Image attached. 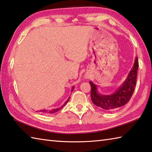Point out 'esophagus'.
<instances>
[{
	"mask_svg": "<svg viewBox=\"0 0 152 152\" xmlns=\"http://www.w3.org/2000/svg\"><path fill=\"white\" fill-rule=\"evenodd\" d=\"M85 77H86V78H87V79H88V78H89V76H88V75H85Z\"/></svg>",
	"mask_w": 152,
	"mask_h": 152,
	"instance_id": "esophagus-1",
	"label": "esophagus"
}]
</instances>
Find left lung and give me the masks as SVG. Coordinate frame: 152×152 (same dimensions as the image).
I'll return each mask as SVG.
<instances>
[{
	"label": "left lung",
	"mask_w": 152,
	"mask_h": 152,
	"mask_svg": "<svg viewBox=\"0 0 152 152\" xmlns=\"http://www.w3.org/2000/svg\"><path fill=\"white\" fill-rule=\"evenodd\" d=\"M138 69V60L136 58L134 66L132 68L127 78L121 87L111 94H101L97 91V87L92 81L89 83L91 87V96L94 105L103 110H114L125 105L130 101L136 87L137 73Z\"/></svg>",
	"instance_id": "1"
}]
</instances>
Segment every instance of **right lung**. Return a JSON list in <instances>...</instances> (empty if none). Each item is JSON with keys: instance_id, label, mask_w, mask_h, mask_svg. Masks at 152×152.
<instances>
[{"instance_id": "obj_1", "label": "right lung", "mask_w": 152, "mask_h": 152, "mask_svg": "<svg viewBox=\"0 0 152 152\" xmlns=\"http://www.w3.org/2000/svg\"><path fill=\"white\" fill-rule=\"evenodd\" d=\"M73 87L72 88V89H71V91H73ZM69 98L68 99L67 101L65 102V104H64V105H62L61 107L58 108H56V109L50 110H39V112H40V113H49V114H52V113H56V112H58V110H59L60 109H61V108H62L63 107H64L65 104H67V102L69 101Z\"/></svg>"}]
</instances>
